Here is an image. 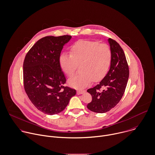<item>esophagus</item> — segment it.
<instances>
[{
    "instance_id": "obj_1",
    "label": "esophagus",
    "mask_w": 155,
    "mask_h": 155,
    "mask_svg": "<svg viewBox=\"0 0 155 155\" xmlns=\"http://www.w3.org/2000/svg\"><path fill=\"white\" fill-rule=\"evenodd\" d=\"M85 92V91H84V90H78V91H77V94H78V95H79V94H84Z\"/></svg>"
}]
</instances>
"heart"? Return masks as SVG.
<instances>
[{
	"label": "heart",
	"mask_w": 155,
	"mask_h": 155,
	"mask_svg": "<svg viewBox=\"0 0 155 155\" xmlns=\"http://www.w3.org/2000/svg\"><path fill=\"white\" fill-rule=\"evenodd\" d=\"M112 53L110 48L94 41H79L70 48V55L63 53L59 59L62 70L68 76L75 73L81 65V72L68 79V84L76 88L99 81L106 74L110 65Z\"/></svg>",
	"instance_id": "obj_1"
}]
</instances>
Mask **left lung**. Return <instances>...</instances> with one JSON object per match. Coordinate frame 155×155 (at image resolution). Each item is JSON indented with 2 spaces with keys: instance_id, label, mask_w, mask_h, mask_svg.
Listing matches in <instances>:
<instances>
[{
  "instance_id": "8db88e82",
  "label": "left lung",
  "mask_w": 155,
  "mask_h": 155,
  "mask_svg": "<svg viewBox=\"0 0 155 155\" xmlns=\"http://www.w3.org/2000/svg\"><path fill=\"white\" fill-rule=\"evenodd\" d=\"M112 53L109 70L99 84L87 90L92 96V101L87 104L90 110L104 113L120 102L124 93L129 76L125 54L119 44L109 38Z\"/></svg>"
}]
</instances>
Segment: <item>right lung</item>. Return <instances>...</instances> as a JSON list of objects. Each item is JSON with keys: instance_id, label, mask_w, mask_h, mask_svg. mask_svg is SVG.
<instances>
[{"instance_id": "obj_1", "label": "right lung", "mask_w": 155, "mask_h": 155, "mask_svg": "<svg viewBox=\"0 0 155 155\" xmlns=\"http://www.w3.org/2000/svg\"><path fill=\"white\" fill-rule=\"evenodd\" d=\"M71 39L70 35L42 38L24 60L25 91L34 105L48 115L62 112L76 94L75 90L64 85L66 79L59 62L64 46Z\"/></svg>"}]
</instances>
